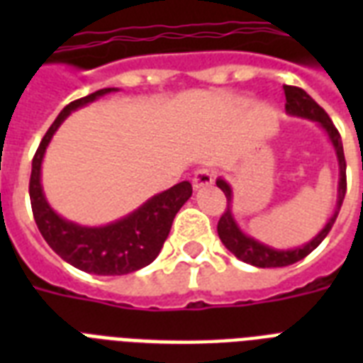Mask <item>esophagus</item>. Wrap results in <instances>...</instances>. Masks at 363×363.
<instances>
[{"label": "esophagus", "instance_id": "obj_1", "mask_svg": "<svg viewBox=\"0 0 363 363\" xmlns=\"http://www.w3.org/2000/svg\"><path fill=\"white\" fill-rule=\"evenodd\" d=\"M213 179H215V171L207 169V167H201L194 173L192 179V186L194 190H199V188H205L213 184Z\"/></svg>", "mask_w": 363, "mask_h": 363}]
</instances>
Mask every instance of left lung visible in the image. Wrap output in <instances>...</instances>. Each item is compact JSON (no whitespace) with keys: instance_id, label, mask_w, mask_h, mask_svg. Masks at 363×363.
Segmentation results:
<instances>
[{"instance_id":"left-lung-1","label":"left lung","mask_w":363,"mask_h":363,"mask_svg":"<svg viewBox=\"0 0 363 363\" xmlns=\"http://www.w3.org/2000/svg\"><path fill=\"white\" fill-rule=\"evenodd\" d=\"M284 96H286V113L294 116H301V118H309L313 122H318V124L326 130L330 141H332L333 148H335V154H337L339 162V196H337V205H335V213L328 220V224L322 228V232L316 235L313 241H309L303 247L290 248V250H277V248L269 247V245H264V242L256 241L254 238H248L239 230L238 222L233 218L232 209H230V203H232V188L224 179H216V186L220 188L224 196L228 199V209L224 211V215L220 216L218 220V238L224 242V247L230 250L232 254H235L239 259L247 262L250 265H256V267H284V265L296 264L299 259H303L307 254H311L315 250L324 238H326L330 230H332L333 222L337 218L339 209L343 205L345 192H347V162H345V152H343V143H341V135H339L337 128L333 125L332 118L328 116V113L322 109L320 105L316 104L315 99L311 98L309 94L301 90L298 86H286L284 84Z\"/></svg>"}]
</instances>
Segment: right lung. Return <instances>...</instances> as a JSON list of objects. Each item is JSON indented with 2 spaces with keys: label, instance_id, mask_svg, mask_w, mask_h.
<instances>
[{
  "label": "right lung",
  "instance_id": "1",
  "mask_svg": "<svg viewBox=\"0 0 363 363\" xmlns=\"http://www.w3.org/2000/svg\"><path fill=\"white\" fill-rule=\"evenodd\" d=\"M115 90L116 88H101L65 105L45 133L31 162L30 199L39 232L60 258L92 275H128L152 264L169 235L173 218L192 196V184L182 181L165 192L156 194L131 215L99 228L79 226L54 213L41 186V164L48 143L71 111L92 104L94 99Z\"/></svg>",
  "mask_w": 363,
  "mask_h": 363
}]
</instances>
